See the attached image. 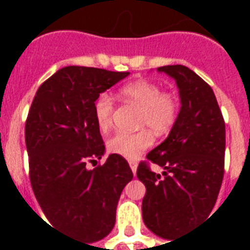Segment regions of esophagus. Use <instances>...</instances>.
Listing matches in <instances>:
<instances>
[{
	"mask_svg": "<svg viewBox=\"0 0 250 250\" xmlns=\"http://www.w3.org/2000/svg\"><path fill=\"white\" fill-rule=\"evenodd\" d=\"M129 167H131V170H132L133 175L136 174V170H137V164H136V162H135V161H131V162H129Z\"/></svg>",
	"mask_w": 250,
	"mask_h": 250,
	"instance_id": "1",
	"label": "esophagus"
}]
</instances>
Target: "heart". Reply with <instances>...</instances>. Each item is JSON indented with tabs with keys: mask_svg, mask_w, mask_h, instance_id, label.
<instances>
[{
	"mask_svg": "<svg viewBox=\"0 0 250 250\" xmlns=\"http://www.w3.org/2000/svg\"><path fill=\"white\" fill-rule=\"evenodd\" d=\"M121 96L125 102L140 107L139 125L148 127L157 135L170 131L176 122L179 113L178 100L172 93L162 92L157 83L137 80L123 86ZM113 111L114 101L111 96L107 93L100 94L94 102V118L101 131H106L110 127ZM152 144V132L149 129H141L135 133H115L107 141V148L111 153L123 158L136 160Z\"/></svg>",
	"mask_w": 250,
	"mask_h": 250,
	"instance_id": "obj_1",
	"label": "heart"
}]
</instances>
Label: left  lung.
<instances>
[{"instance_id":"1","label":"left lung","mask_w":250,"mask_h":250,"mask_svg":"<svg viewBox=\"0 0 250 250\" xmlns=\"http://www.w3.org/2000/svg\"><path fill=\"white\" fill-rule=\"evenodd\" d=\"M157 71L175 80L182 106L168 136L146 156L164 168V176L141 162L137 178L146 188L141 206L145 226L174 241L209 217L215 205L223 180L226 125L211 86L196 72L182 64Z\"/></svg>"}]
</instances>
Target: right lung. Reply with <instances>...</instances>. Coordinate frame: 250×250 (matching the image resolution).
<instances>
[{
	"instance_id": "right-lung-1",
	"label": "right lung",
	"mask_w": 250,
	"mask_h": 250,
	"mask_svg": "<svg viewBox=\"0 0 250 250\" xmlns=\"http://www.w3.org/2000/svg\"><path fill=\"white\" fill-rule=\"evenodd\" d=\"M129 72L67 66L37 89L25 122V145L33 193L49 222L86 243L107 236L121 193L133 174L127 161L105 154L94 102Z\"/></svg>"
}]
</instances>
